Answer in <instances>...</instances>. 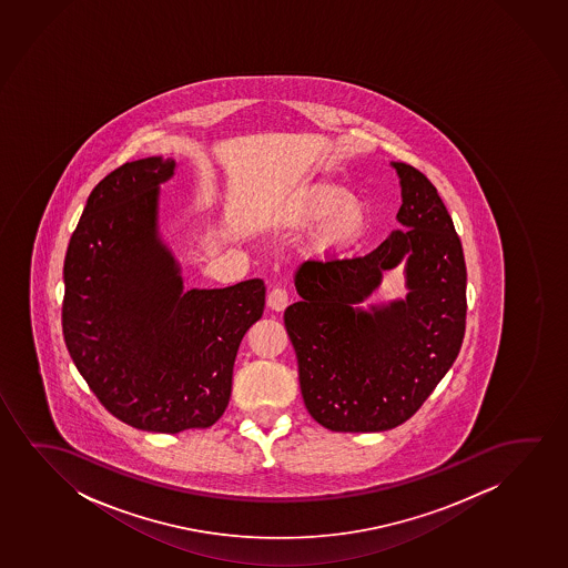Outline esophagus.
I'll use <instances>...</instances> for the list:
<instances>
[{"instance_id":"obj_1","label":"esophagus","mask_w":568,"mask_h":568,"mask_svg":"<svg viewBox=\"0 0 568 568\" xmlns=\"http://www.w3.org/2000/svg\"><path fill=\"white\" fill-rule=\"evenodd\" d=\"M288 304V291L285 287H273L267 295V306L272 311H285Z\"/></svg>"}]
</instances>
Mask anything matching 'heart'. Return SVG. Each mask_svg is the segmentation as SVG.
Here are the masks:
<instances>
[{
  "label": "heart",
  "mask_w": 568,
  "mask_h": 568,
  "mask_svg": "<svg viewBox=\"0 0 568 568\" xmlns=\"http://www.w3.org/2000/svg\"><path fill=\"white\" fill-rule=\"evenodd\" d=\"M288 217L301 226L318 225V246L327 252L349 248L365 234L368 213L363 203L349 197L342 187L314 184L296 195Z\"/></svg>",
  "instance_id": "1"
}]
</instances>
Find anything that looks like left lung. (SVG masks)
<instances>
[{"label":"left lung","instance_id":"1","mask_svg":"<svg viewBox=\"0 0 568 568\" xmlns=\"http://www.w3.org/2000/svg\"><path fill=\"white\" fill-rule=\"evenodd\" d=\"M394 166L404 231L368 254L304 262L295 275L301 301L283 316L304 405L335 433H378L409 419L454 365L466 334V260L450 213L423 172ZM404 255L408 298L355 310Z\"/></svg>","mask_w":568,"mask_h":568}]
</instances>
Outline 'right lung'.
Returning a JSON list of instances; mask_svg holds the SVG:
<instances>
[{
	"mask_svg": "<svg viewBox=\"0 0 568 568\" xmlns=\"http://www.w3.org/2000/svg\"><path fill=\"white\" fill-rule=\"evenodd\" d=\"M172 159L118 166L94 186L63 260L62 329L106 409L151 433L207 428L225 413L236 351L262 318V280L182 291L156 236L159 184Z\"/></svg>",
	"mask_w": 568,
	"mask_h": 568,
	"instance_id": "1",
	"label": "right lung"
}]
</instances>
